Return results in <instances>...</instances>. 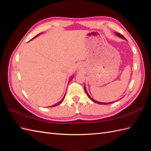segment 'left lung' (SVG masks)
<instances>
[{"instance_id":"left-lung-1","label":"left lung","mask_w":151,"mask_h":151,"mask_svg":"<svg viewBox=\"0 0 151 151\" xmlns=\"http://www.w3.org/2000/svg\"><path fill=\"white\" fill-rule=\"evenodd\" d=\"M116 35L118 36H119L120 38H122V39H124V40H125V38L123 37V36H122V35H120V34H119L118 33H116ZM84 90H85V91H86V94H87V95H88V96L92 100V101H93V102H94V103H98V104H110V103H115V101H112V102H109V103H101V102H99V101H96V100H94V99H93L92 98H91L90 96L89 95V94H88V91H87V90H86V86H85V85H84Z\"/></svg>"}]
</instances>
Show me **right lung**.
I'll return each mask as SVG.
<instances>
[{"instance_id": "add662e5", "label": "right lung", "mask_w": 151, "mask_h": 151, "mask_svg": "<svg viewBox=\"0 0 151 151\" xmlns=\"http://www.w3.org/2000/svg\"><path fill=\"white\" fill-rule=\"evenodd\" d=\"M39 35H40V34H38V35H36V36H35V37H34V38H33V39L35 38L36 37H37V36H38ZM33 39H31V40H33ZM72 78H71V79H70V81H68V84L70 83V81L72 80ZM65 96H64V97H63V99H62L61 100V101H60V102H58V103H57V104H54V105H52V106H50V107H54V106H57V105H58L59 104H60V103H62V101H63V99H64V98H65Z\"/></svg>"}]
</instances>
